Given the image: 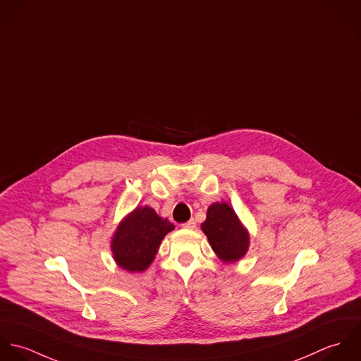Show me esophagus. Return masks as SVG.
Masks as SVG:
<instances>
[{
  "label": "esophagus",
  "mask_w": 361,
  "mask_h": 361,
  "mask_svg": "<svg viewBox=\"0 0 361 361\" xmlns=\"http://www.w3.org/2000/svg\"><path fill=\"white\" fill-rule=\"evenodd\" d=\"M183 227H184V228H188V230H194V228L197 227V221H195L194 219H191V220L185 221V223L183 224Z\"/></svg>",
  "instance_id": "34e87169"
}]
</instances>
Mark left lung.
Returning <instances> with one entry per match:
<instances>
[{
    "label": "left lung",
    "instance_id": "1",
    "mask_svg": "<svg viewBox=\"0 0 361 361\" xmlns=\"http://www.w3.org/2000/svg\"><path fill=\"white\" fill-rule=\"evenodd\" d=\"M201 228L217 258L224 264L238 262L248 252L250 233L228 204L214 202Z\"/></svg>",
    "mask_w": 361,
    "mask_h": 361
}]
</instances>
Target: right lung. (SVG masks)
<instances>
[{"mask_svg": "<svg viewBox=\"0 0 361 361\" xmlns=\"http://www.w3.org/2000/svg\"><path fill=\"white\" fill-rule=\"evenodd\" d=\"M174 224L159 216L150 207H137L118 223L110 248L116 264L130 272L141 274L153 262L160 243Z\"/></svg>", "mask_w": 361, "mask_h": 361, "instance_id": "obj_1", "label": "right lung"}]
</instances>
